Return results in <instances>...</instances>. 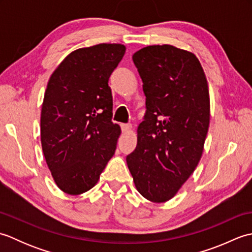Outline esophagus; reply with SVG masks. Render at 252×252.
<instances>
[{"instance_id": "obj_1", "label": "esophagus", "mask_w": 252, "mask_h": 252, "mask_svg": "<svg viewBox=\"0 0 252 252\" xmlns=\"http://www.w3.org/2000/svg\"><path fill=\"white\" fill-rule=\"evenodd\" d=\"M121 129H122L123 133H129L132 130V126L131 125H126V123H122Z\"/></svg>"}]
</instances>
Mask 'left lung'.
<instances>
[{
  "label": "left lung",
  "instance_id": "obj_1",
  "mask_svg": "<svg viewBox=\"0 0 252 252\" xmlns=\"http://www.w3.org/2000/svg\"><path fill=\"white\" fill-rule=\"evenodd\" d=\"M146 96L135 151L126 163L138 192L165 202L194 172L210 122L206 74L195 54L173 45H149L132 56Z\"/></svg>",
  "mask_w": 252,
  "mask_h": 252
}]
</instances>
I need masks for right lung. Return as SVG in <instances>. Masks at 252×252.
<instances>
[{
	"instance_id": "right-lung-1",
	"label": "right lung",
	"mask_w": 252,
	"mask_h": 252,
	"mask_svg": "<svg viewBox=\"0 0 252 252\" xmlns=\"http://www.w3.org/2000/svg\"><path fill=\"white\" fill-rule=\"evenodd\" d=\"M126 46L101 43L71 52L47 83L41 110L42 151L58 189L90 190L114 156L121 134L111 122L108 80Z\"/></svg>"
}]
</instances>
